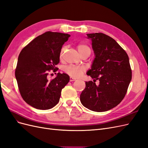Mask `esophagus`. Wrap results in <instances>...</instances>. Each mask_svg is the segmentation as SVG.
Returning a JSON list of instances; mask_svg holds the SVG:
<instances>
[{
	"label": "esophagus",
	"mask_w": 148,
	"mask_h": 148,
	"mask_svg": "<svg viewBox=\"0 0 148 148\" xmlns=\"http://www.w3.org/2000/svg\"><path fill=\"white\" fill-rule=\"evenodd\" d=\"M76 79L73 77H72V76H70V81H76Z\"/></svg>",
	"instance_id": "1"
}]
</instances>
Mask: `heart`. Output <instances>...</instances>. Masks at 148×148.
Masks as SVG:
<instances>
[{"instance_id":"1","label":"heart","mask_w":148,"mask_h":148,"mask_svg":"<svg viewBox=\"0 0 148 148\" xmlns=\"http://www.w3.org/2000/svg\"><path fill=\"white\" fill-rule=\"evenodd\" d=\"M77 48L79 53H83L86 50H90V48H89L88 46L84 43H79L77 45ZM65 49V47H63L60 51V58L62 57V56L64 52ZM85 70V68L83 66H74V65H70L68 67H65L64 69L65 72L70 75L71 76L74 78H78L83 74L84 71Z\"/></svg>"}]
</instances>
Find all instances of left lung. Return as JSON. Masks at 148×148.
<instances>
[{
  "label": "left lung",
  "instance_id": "left-lung-1",
  "mask_svg": "<svg viewBox=\"0 0 148 148\" xmlns=\"http://www.w3.org/2000/svg\"><path fill=\"white\" fill-rule=\"evenodd\" d=\"M92 42L94 59L87 75L94 81L86 82L80 95L83 105L102 112L114 108L125 97L132 79L129 56L115 40L102 33L88 34ZM99 81L97 85L95 82Z\"/></svg>",
  "mask_w": 148,
  "mask_h": 148
}]
</instances>
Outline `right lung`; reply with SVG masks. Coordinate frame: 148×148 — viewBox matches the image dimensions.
I'll use <instances>...</instances> for the list:
<instances>
[{
  "label": "right lung",
  "instance_id": "1",
  "mask_svg": "<svg viewBox=\"0 0 148 148\" xmlns=\"http://www.w3.org/2000/svg\"><path fill=\"white\" fill-rule=\"evenodd\" d=\"M70 35L47 32L34 38L20 53L16 70L19 90L24 100L38 110L52 108L59 102L61 91L70 81L66 73H58L53 79L48 70L59 63L61 49Z\"/></svg>",
  "mask_w": 148,
  "mask_h": 148
}]
</instances>
